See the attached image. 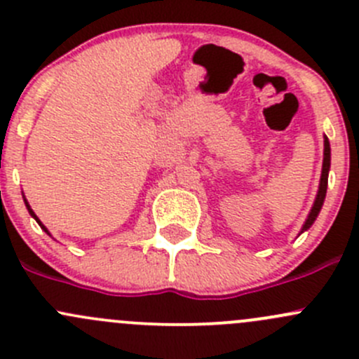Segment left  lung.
I'll use <instances>...</instances> for the list:
<instances>
[{
  "instance_id": "8db88e82",
  "label": "left lung",
  "mask_w": 359,
  "mask_h": 359,
  "mask_svg": "<svg viewBox=\"0 0 359 359\" xmlns=\"http://www.w3.org/2000/svg\"><path fill=\"white\" fill-rule=\"evenodd\" d=\"M325 149H323V168H321V179H320V187H318L316 200L313 203V208H311L309 215H307L306 222H304L302 229H300L299 234H302L304 231L309 229L314 224L316 217L320 215L321 206L325 203V196H327V187H328V172H330V142H328V137L325 135Z\"/></svg>"
}]
</instances>
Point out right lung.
Wrapping results in <instances>:
<instances>
[{
	"instance_id": "1",
	"label": "right lung",
	"mask_w": 359,
	"mask_h": 359,
	"mask_svg": "<svg viewBox=\"0 0 359 359\" xmlns=\"http://www.w3.org/2000/svg\"><path fill=\"white\" fill-rule=\"evenodd\" d=\"M24 203H25V206H27V210H29V213H31V217H32V219H34V220H36V222H38V224H39V226H41V229H43V231H45V233H46V234H50V233H48V229H46V227H45V226H43V224H41V220H39V219H38V217H36V213H34V212H32V208H31V206H29V203H27V200H25V198H24Z\"/></svg>"
}]
</instances>
